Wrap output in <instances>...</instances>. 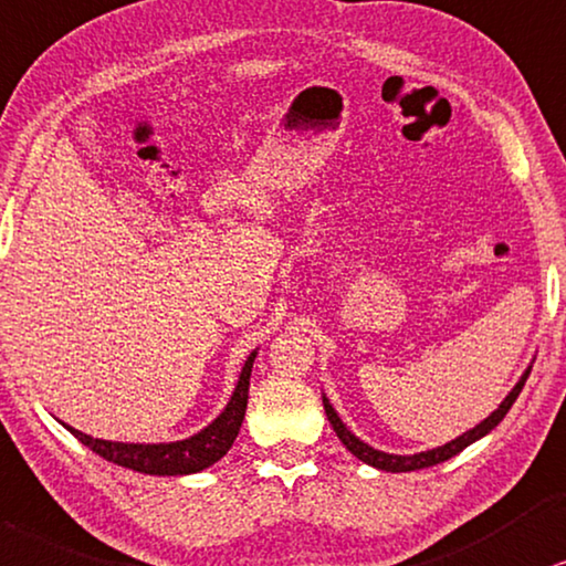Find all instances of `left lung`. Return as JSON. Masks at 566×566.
<instances>
[{
	"label": "left lung",
	"instance_id": "obj_1",
	"mask_svg": "<svg viewBox=\"0 0 566 566\" xmlns=\"http://www.w3.org/2000/svg\"><path fill=\"white\" fill-rule=\"evenodd\" d=\"M531 368H525V374L520 376V381L512 386L510 395L504 397V402L493 410L489 418L481 420L475 428H470V431H464L462 436H457V439L441 443V447H433V449H426V452H418V454H389V452H381V449H374L370 443H366L363 439H357V436L349 431V428L342 423V418L336 415V410L332 407V402H328V397L324 395V410H326V418L328 423H332L334 433L339 436V441L345 443V447L353 452L357 460L370 464V468L376 470H386V473H412V470H423V468H433V464L439 462H447L452 460L454 454H460L464 447H470V443H475L478 439H483L485 433H491L493 428H496L499 423L504 420V415L510 412V407L514 405V399L520 397L522 386H525L527 376H531Z\"/></svg>",
	"mask_w": 566,
	"mask_h": 566
}]
</instances>
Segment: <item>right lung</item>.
I'll return each mask as SVG.
<instances>
[{
  "instance_id": "right-lung-1",
  "label": "right lung",
  "mask_w": 566,
  "mask_h": 566,
  "mask_svg": "<svg viewBox=\"0 0 566 566\" xmlns=\"http://www.w3.org/2000/svg\"><path fill=\"white\" fill-rule=\"evenodd\" d=\"M255 355L259 349L248 355L245 366L240 370L238 386H234L230 402L221 410L209 426L200 428L198 433L188 436L180 441H161V443H127V441H106L93 439V436L75 431L73 426L62 423L77 441L93 449L106 462L123 464V468L138 470L146 475H192L200 470L211 468L221 457L230 452V447L238 439L242 418L248 407V389H250V370H253Z\"/></svg>"
}]
</instances>
